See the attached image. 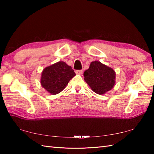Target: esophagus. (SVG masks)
Segmentation results:
<instances>
[{
    "label": "esophagus",
    "mask_w": 154,
    "mask_h": 154,
    "mask_svg": "<svg viewBox=\"0 0 154 154\" xmlns=\"http://www.w3.org/2000/svg\"><path fill=\"white\" fill-rule=\"evenodd\" d=\"M75 73H76L77 74L81 75L83 73V70H76V71H75Z\"/></svg>",
    "instance_id": "esophagus-1"
}]
</instances>
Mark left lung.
<instances>
[{"mask_svg": "<svg viewBox=\"0 0 154 154\" xmlns=\"http://www.w3.org/2000/svg\"><path fill=\"white\" fill-rule=\"evenodd\" d=\"M83 75L85 81L91 89L99 94L112 89L115 83V72L100 61L91 62L89 68L85 71Z\"/></svg>", "mask_w": 154, "mask_h": 154, "instance_id": "left-lung-1", "label": "left lung"}]
</instances>
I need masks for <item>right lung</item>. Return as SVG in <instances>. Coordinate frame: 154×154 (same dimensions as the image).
Returning <instances> with one entry per match:
<instances>
[{"mask_svg": "<svg viewBox=\"0 0 154 154\" xmlns=\"http://www.w3.org/2000/svg\"><path fill=\"white\" fill-rule=\"evenodd\" d=\"M75 75L74 70L65 62L59 61L42 71L41 85L52 94L61 92Z\"/></svg>", "mask_w": 154, "mask_h": 154, "instance_id": "obj_1", "label": "right lung"}]
</instances>
